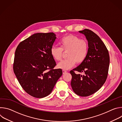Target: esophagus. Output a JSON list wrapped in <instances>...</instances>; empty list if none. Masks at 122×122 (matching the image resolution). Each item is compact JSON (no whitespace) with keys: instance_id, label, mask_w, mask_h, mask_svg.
I'll return each mask as SVG.
<instances>
[{"instance_id":"1","label":"esophagus","mask_w":122,"mask_h":122,"mask_svg":"<svg viewBox=\"0 0 122 122\" xmlns=\"http://www.w3.org/2000/svg\"><path fill=\"white\" fill-rule=\"evenodd\" d=\"M62 72H63V74H65V73H66L67 71H65V70H63V71H62Z\"/></svg>"}]
</instances>
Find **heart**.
Listing matches in <instances>:
<instances>
[{
  "label": "heart",
  "instance_id": "obj_1",
  "mask_svg": "<svg viewBox=\"0 0 122 122\" xmlns=\"http://www.w3.org/2000/svg\"><path fill=\"white\" fill-rule=\"evenodd\" d=\"M60 47L53 46L51 49V55L53 59L60 61L64 52L67 53L66 59L62 60L57 66L63 70H67L73 67L77 62L78 64L84 61L88 53V46L86 41L79 37L69 35L63 37L59 41Z\"/></svg>",
  "mask_w": 122,
  "mask_h": 122
}]
</instances>
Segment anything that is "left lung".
<instances>
[{
    "instance_id": "1",
    "label": "left lung",
    "mask_w": 122,
    "mask_h": 122,
    "mask_svg": "<svg viewBox=\"0 0 122 122\" xmlns=\"http://www.w3.org/2000/svg\"><path fill=\"white\" fill-rule=\"evenodd\" d=\"M88 41L87 55L83 62L70 71L71 87L75 94L87 97L97 92L105 82L108 74L110 56L108 50L100 38L92 31H79ZM74 71L83 72L77 75Z\"/></svg>"
}]
</instances>
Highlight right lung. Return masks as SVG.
Listing matches in <instances>:
<instances>
[{
    "instance_id": "right-lung-1",
    "label": "right lung",
    "mask_w": 122,
    "mask_h": 122,
    "mask_svg": "<svg viewBox=\"0 0 122 122\" xmlns=\"http://www.w3.org/2000/svg\"><path fill=\"white\" fill-rule=\"evenodd\" d=\"M53 32L38 33L21 42L17 46L13 71L23 89L36 98L51 94L63 72L56 66L51 49L56 38Z\"/></svg>"
}]
</instances>
